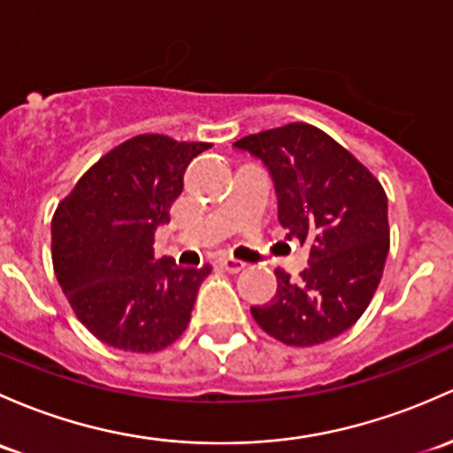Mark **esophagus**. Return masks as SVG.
<instances>
[{
	"label": "esophagus",
	"instance_id": "obj_1",
	"mask_svg": "<svg viewBox=\"0 0 453 453\" xmlns=\"http://www.w3.org/2000/svg\"><path fill=\"white\" fill-rule=\"evenodd\" d=\"M217 266L219 269L227 271V273H239V271L245 269V263H241V260H234V258H219Z\"/></svg>",
	"mask_w": 453,
	"mask_h": 453
}]
</instances>
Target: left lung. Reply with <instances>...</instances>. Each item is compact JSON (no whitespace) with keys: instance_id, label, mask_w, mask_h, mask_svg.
Masks as SVG:
<instances>
[{"instance_id":"left-lung-1","label":"left lung","mask_w":453,"mask_h":453,"mask_svg":"<svg viewBox=\"0 0 453 453\" xmlns=\"http://www.w3.org/2000/svg\"><path fill=\"white\" fill-rule=\"evenodd\" d=\"M263 160L278 195L287 239L308 245L297 280L275 271L278 290L251 317L284 345L311 347L349 330L369 306L388 256L382 184L332 136L288 123L234 142Z\"/></svg>"}]
</instances>
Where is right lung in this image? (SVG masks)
Segmentation results:
<instances>
[{"label": "right lung", "instance_id": "add662e5", "mask_svg": "<svg viewBox=\"0 0 453 453\" xmlns=\"http://www.w3.org/2000/svg\"><path fill=\"white\" fill-rule=\"evenodd\" d=\"M211 142L141 134L99 158L51 219V260L75 317L114 349L150 354L180 339L211 273L154 258L184 171Z\"/></svg>", "mask_w": 453, "mask_h": 453}]
</instances>
